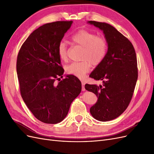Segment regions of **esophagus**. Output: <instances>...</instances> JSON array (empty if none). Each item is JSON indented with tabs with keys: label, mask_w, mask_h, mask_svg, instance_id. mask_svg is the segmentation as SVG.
I'll return each instance as SVG.
<instances>
[{
	"label": "esophagus",
	"mask_w": 154,
	"mask_h": 154,
	"mask_svg": "<svg viewBox=\"0 0 154 154\" xmlns=\"http://www.w3.org/2000/svg\"><path fill=\"white\" fill-rule=\"evenodd\" d=\"M85 82H83V81H82V91H85Z\"/></svg>",
	"instance_id": "34e87169"
}]
</instances>
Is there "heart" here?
Segmentation results:
<instances>
[{"mask_svg":"<svg viewBox=\"0 0 154 154\" xmlns=\"http://www.w3.org/2000/svg\"><path fill=\"white\" fill-rule=\"evenodd\" d=\"M72 42L83 48L82 55L83 61L72 62L66 67V71L78 78H83L90 71L91 64L94 66L103 61L107 53V42L104 37L85 29H81L71 37ZM58 53L63 61L68 58L67 44L61 41L58 46Z\"/></svg>","mask_w":154,"mask_h":154,"instance_id":"b5f03b06","label":"heart"}]
</instances>
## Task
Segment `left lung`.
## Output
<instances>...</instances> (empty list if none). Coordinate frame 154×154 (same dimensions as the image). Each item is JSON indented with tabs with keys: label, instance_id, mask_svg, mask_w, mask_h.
<instances>
[{
	"label": "left lung",
	"instance_id": "1",
	"mask_svg": "<svg viewBox=\"0 0 154 154\" xmlns=\"http://www.w3.org/2000/svg\"><path fill=\"white\" fill-rule=\"evenodd\" d=\"M103 31L108 44L104 60L90 74L103 85L86 84L85 89L98 97L90 112L96 119L108 122L118 118L132 100L138 77L136 51L130 40L113 26L104 22L88 21Z\"/></svg>",
	"mask_w": 154,
	"mask_h": 154
}]
</instances>
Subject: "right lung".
Returning a JSON list of instances; mask_svg holds the SVG:
<instances>
[{
	"label": "right lung",
	"instance_id": "obj_1",
	"mask_svg": "<svg viewBox=\"0 0 154 154\" xmlns=\"http://www.w3.org/2000/svg\"><path fill=\"white\" fill-rule=\"evenodd\" d=\"M72 23L57 21L39 27L26 40L17 56L21 96L35 117L45 123L61 122L82 91L76 76L60 80L64 70L58 46Z\"/></svg>",
	"mask_w": 154,
	"mask_h": 154
}]
</instances>
